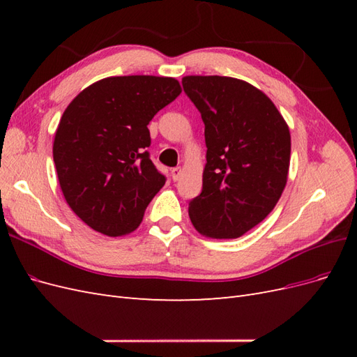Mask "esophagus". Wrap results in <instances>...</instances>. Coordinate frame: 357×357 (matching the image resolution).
<instances>
[{"instance_id":"obj_1","label":"esophagus","mask_w":357,"mask_h":357,"mask_svg":"<svg viewBox=\"0 0 357 357\" xmlns=\"http://www.w3.org/2000/svg\"><path fill=\"white\" fill-rule=\"evenodd\" d=\"M180 176H181V168H180V167L171 169V178H172V180L177 181V180L180 178Z\"/></svg>"}]
</instances>
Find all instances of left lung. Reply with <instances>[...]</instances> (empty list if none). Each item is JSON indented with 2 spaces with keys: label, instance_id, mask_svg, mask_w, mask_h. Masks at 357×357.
Instances as JSON below:
<instances>
[{
  "label": "left lung",
  "instance_id": "left-lung-1",
  "mask_svg": "<svg viewBox=\"0 0 357 357\" xmlns=\"http://www.w3.org/2000/svg\"><path fill=\"white\" fill-rule=\"evenodd\" d=\"M181 84L201 113L207 146L202 192L189 202V218L210 238H238L282 197L289 126L274 102L244 80L186 75Z\"/></svg>",
  "mask_w": 357,
  "mask_h": 357
}]
</instances>
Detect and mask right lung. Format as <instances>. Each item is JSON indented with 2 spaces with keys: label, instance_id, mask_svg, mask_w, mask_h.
<instances>
[{
  "label": "right lung",
  "instance_id": "1",
  "mask_svg": "<svg viewBox=\"0 0 357 357\" xmlns=\"http://www.w3.org/2000/svg\"><path fill=\"white\" fill-rule=\"evenodd\" d=\"M180 92L172 77H107L63 112L53 142L58 180L70 208L96 232L135 231L165 185L147 152V125Z\"/></svg>",
  "mask_w": 357,
  "mask_h": 357
}]
</instances>
